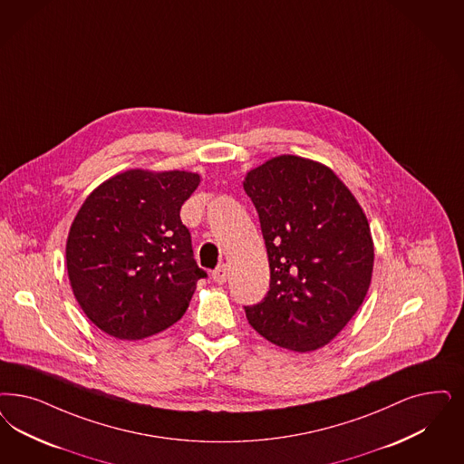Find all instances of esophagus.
<instances>
[{"label":"esophagus","mask_w":464,"mask_h":464,"mask_svg":"<svg viewBox=\"0 0 464 464\" xmlns=\"http://www.w3.org/2000/svg\"><path fill=\"white\" fill-rule=\"evenodd\" d=\"M227 276H229V266L227 264H221L219 267H216V271H212V279L218 285H224L227 281Z\"/></svg>","instance_id":"obj_1"}]
</instances>
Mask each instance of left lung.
<instances>
[{
  "label": "left lung",
  "mask_w": 464,
  "mask_h": 464,
  "mask_svg": "<svg viewBox=\"0 0 464 464\" xmlns=\"http://www.w3.org/2000/svg\"><path fill=\"white\" fill-rule=\"evenodd\" d=\"M243 188L266 240L271 283L245 306L260 336L293 352L327 344L367 295L373 241L365 212L333 169L279 156L252 169Z\"/></svg>",
  "instance_id": "obj_1"
}]
</instances>
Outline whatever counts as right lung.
Masks as SVG:
<instances>
[{
    "label": "right lung",
    "instance_id": "obj_1",
    "mask_svg": "<svg viewBox=\"0 0 464 464\" xmlns=\"http://www.w3.org/2000/svg\"><path fill=\"white\" fill-rule=\"evenodd\" d=\"M200 183L188 171L130 169L91 193L66 240V269L83 314L106 334L137 341L187 312L197 281L179 208Z\"/></svg>",
    "mask_w": 464,
    "mask_h": 464
}]
</instances>
